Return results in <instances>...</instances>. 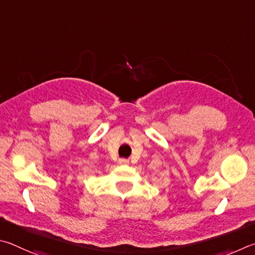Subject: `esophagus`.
Masks as SVG:
<instances>
[{"label":"esophagus","mask_w":255,"mask_h":255,"mask_svg":"<svg viewBox=\"0 0 255 255\" xmlns=\"http://www.w3.org/2000/svg\"><path fill=\"white\" fill-rule=\"evenodd\" d=\"M119 163L120 164H128V160L124 159V158H121V159H119Z\"/></svg>","instance_id":"esophagus-1"}]
</instances>
